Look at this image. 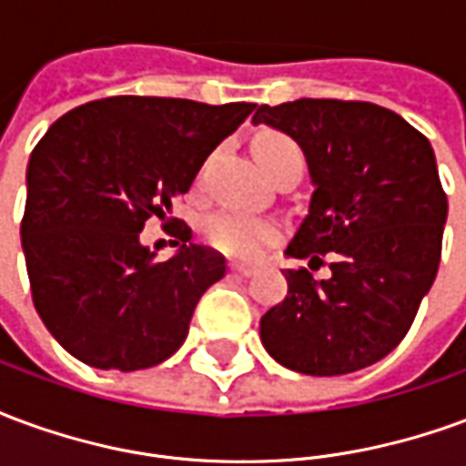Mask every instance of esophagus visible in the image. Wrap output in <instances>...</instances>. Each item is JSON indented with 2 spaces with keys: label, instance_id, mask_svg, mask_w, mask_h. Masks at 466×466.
<instances>
[{
  "label": "esophagus",
  "instance_id": "34e87169",
  "mask_svg": "<svg viewBox=\"0 0 466 466\" xmlns=\"http://www.w3.org/2000/svg\"><path fill=\"white\" fill-rule=\"evenodd\" d=\"M229 272L232 274H239V277H252L254 272H257V269H254V267H247V264H229Z\"/></svg>",
  "mask_w": 466,
  "mask_h": 466
}]
</instances>
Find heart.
<instances>
[{
  "label": "heart",
  "instance_id": "obj_1",
  "mask_svg": "<svg viewBox=\"0 0 466 466\" xmlns=\"http://www.w3.org/2000/svg\"><path fill=\"white\" fill-rule=\"evenodd\" d=\"M254 152L267 174H272L277 167H282L289 159L302 162L299 147L284 134L259 137L254 142ZM202 234L204 242L217 252L237 257V259H254L267 244L277 242L282 237V227L267 217H249V214L234 212V209H222V212H214L204 219Z\"/></svg>",
  "mask_w": 466,
  "mask_h": 466
}]
</instances>
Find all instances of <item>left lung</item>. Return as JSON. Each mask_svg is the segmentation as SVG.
<instances>
[{
  "instance_id": "8db88e82",
  "label": "left lung",
  "mask_w": 466,
  "mask_h": 466,
  "mask_svg": "<svg viewBox=\"0 0 466 466\" xmlns=\"http://www.w3.org/2000/svg\"><path fill=\"white\" fill-rule=\"evenodd\" d=\"M269 124L302 147L312 177L309 212L287 257V297L259 322L264 350L312 377L364 370L410 332L437 277L447 194L430 139L371 102L297 99L262 105ZM324 258L330 272L311 277Z\"/></svg>"
}]
</instances>
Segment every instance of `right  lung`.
Masks as SVG:
<instances>
[{
	"label": "right lung",
	"instance_id": "right-lung-1",
	"mask_svg": "<svg viewBox=\"0 0 466 466\" xmlns=\"http://www.w3.org/2000/svg\"><path fill=\"white\" fill-rule=\"evenodd\" d=\"M254 106L106 96L59 116L39 139L26 167L22 249L36 314L72 357L134 371L182 347L227 262L177 219L167 232L179 249L167 262L139 232L149 217L167 219Z\"/></svg>",
	"mask_w": 466,
	"mask_h": 466
}]
</instances>
